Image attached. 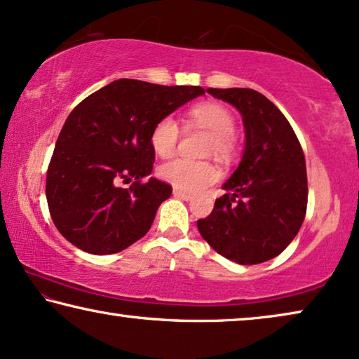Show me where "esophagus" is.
Segmentation results:
<instances>
[{
	"label": "esophagus",
	"instance_id": "1",
	"mask_svg": "<svg viewBox=\"0 0 359 359\" xmlns=\"http://www.w3.org/2000/svg\"><path fill=\"white\" fill-rule=\"evenodd\" d=\"M174 196H177V198H180V200H185V201L191 200V195H190V194H187V191H184V190H179V189H174Z\"/></svg>",
	"mask_w": 359,
	"mask_h": 359
}]
</instances>
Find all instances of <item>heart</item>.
Wrapping results in <instances>:
<instances>
[{
    "label": "heart",
    "mask_w": 359,
    "mask_h": 359,
    "mask_svg": "<svg viewBox=\"0 0 359 359\" xmlns=\"http://www.w3.org/2000/svg\"><path fill=\"white\" fill-rule=\"evenodd\" d=\"M191 122L211 133L210 151L216 156H229L234 149L236 120L231 110L218 102H200L190 109ZM179 125L172 117H163L151 131V146L161 158H169L177 148ZM161 179L169 182L175 189L185 191H200L218 180V169L208 161H191L175 158L159 168Z\"/></svg>",
    "instance_id": "1"
}]
</instances>
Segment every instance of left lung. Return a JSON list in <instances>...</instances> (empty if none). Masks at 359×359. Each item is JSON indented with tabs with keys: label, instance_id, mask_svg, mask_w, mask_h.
<instances>
[{
	"label": "left lung",
	"instance_id": "8db88e82",
	"mask_svg": "<svg viewBox=\"0 0 359 359\" xmlns=\"http://www.w3.org/2000/svg\"><path fill=\"white\" fill-rule=\"evenodd\" d=\"M234 105L245 128L239 168L228 194L196 221L203 239L226 259L255 265L280 255L299 231L307 208L306 159L294 130L276 105L254 89L208 88Z\"/></svg>",
	"mask_w": 359,
	"mask_h": 359
}]
</instances>
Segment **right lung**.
<instances>
[{
    "instance_id": "right-lung-1",
    "label": "right lung",
    "mask_w": 359,
    "mask_h": 359,
    "mask_svg": "<svg viewBox=\"0 0 359 359\" xmlns=\"http://www.w3.org/2000/svg\"><path fill=\"white\" fill-rule=\"evenodd\" d=\"M200 86L117 79L68 115L47 170L45 195L65 239L95 255L117 254L141 239L172 194L158 179L151 131L158 120L196 95ZM122 183H130L127 189Z\"/></svg>"
}]
</instances>
